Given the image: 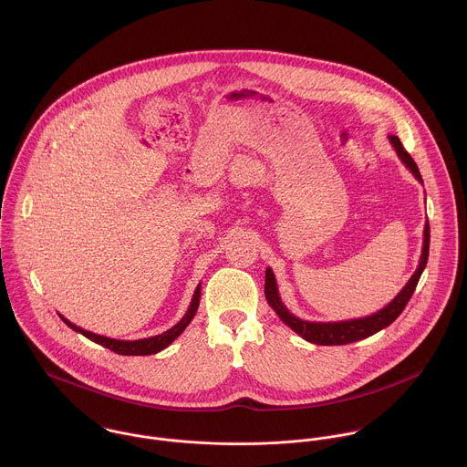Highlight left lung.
Instances as JSON below:
<instances>
[{"mask_svg": "<svg viewBox=\"0 0 467 467\" xmlns=\"http://www.w3.org/2000/svg\"><path fill=\"white\" fill-rule=\"evenodd\" d=\"M389 142L395 147L396 154L401 160V163L412 172V176L416 180L423 182V178L420 174V169H418L416 161L403 149L400 139L395 135H389ZM429 249H431V225H429V220H427L425 231H423V249H421V257H420V265H418L416 272L412 274L409 283L401 287V291L386 307H382L380 311H377L369 317H364V318L343 320V322H307V320L296 318L293 313H289V309L281 300V295H279V289H277V281H275V275H274L272 268H266V274H265V296H266L268 306L275 311V315L286 323L293 332H296L306 341L315 343V345H327V347L328 345H348V343L360 341V339H366V337L377 334L379 330L389 327L401 315V311L405 309L407 302L410 300L414 289L418 286V281H420V277H421V274L427 266Z\"/></svg>", "mask_w": 467, "mask_h": 467, "instance_id": "8db88e82", "label": "left lung"}]
</instances>
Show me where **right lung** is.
I'll return each instance as SVG.
<instances>
[{
    "instance_id": "1",
    "label": "right lung",
    "mask_w": 467,
    "mask_h": 467,
    "mask_svg": "<svg viewBox=\"0 0 467 467\" xmlns=\"http://www.w3.org/2000/svg\"><path fill=\"white\" fill-rule=\"evenodd\" d=\"M199 302H201V285H197L195 291H193V296H192V302L188 306V311L184 313V317L172 328H169V330H165V332H161L158 336H150V337H144V339H135V341L113 339V337H107V336H101V334H94L90 330H85V328L74 325L67 318H64L62 315H58V317L62 318V322L66 323L67 327H71L72 330L83 334L90 341L105 347L108 350L119 354V356H152V354L161 352L172 341H176L180 337L182 330L193 320V317H195V313L199 309Z\"/></svg>"
}]
</instances>
